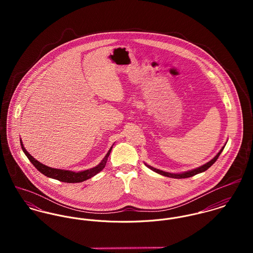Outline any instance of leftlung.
Listing matches in <instances>:
<instances>
[{
    "label": "left lung",
    "instance_id": "1",
    "mask_svg": "<svg viewBox=\"0 0 253 253\" xmlns=\"http://www.w3.org/2000/svg\"><path fill=\"white\" fill-rule=\"evenodd\" d=\"M225 145L221 148V150L217 153L216 156H215L212 160H211V161H210V162H208L207 164H205V165H203V166H201V167H199V168H197V169H191V170H188V171H184V172H182V173H170V172H167V171H164V170H161V169H155V168H153V167H151V166L147 165L146 163H145V166H146L147 168H149L150 169H152L153 171H155V172H157V173H159V174H161V175L167 176V177L177 178V179H181V178H188V177L194 176V175H196V174H198V173L204 172V171H206L208 169H210V168H211V166L216 162V160L218 159V157L220 156L221 152L223 151V149H224Z\"/></svg>",
    "mask_w": 253,
    "mask_h": 253
}]
</instances>
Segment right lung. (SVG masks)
I'll return each instance as SVG.
<instances>
[{
	"mask_svg": "<svg viewBox=\"0 0 253 253\" xmlns=\"http://www.w3.org/2000/svg\"><path fill=\"white\" fill-rule=\"evenodd\" d=\"M20 145H21V148L24 152V154L27 156V158L29 159V161L32 163V165L36 168L37 169L42 173L43 175H45L46 177H49V178H53V179H56V180L62 181V182H66V183H80V182H83V181H85L86 179H89L91 177H93L94 175H96L98 172H100L106 166V163H107V160H108L109 155L111 153V150L113 148V145L112 147L109 149L106 156L103 158V160L94 168L92 169H86V170H83V171H79V172H76V171H71V170H66V169H52V168H49L47 166H44L42 165V163H40L39 161H37L35 158H33L27 151L26 149L24 148L23 143H22V140L20 139Z\"/></svg>",
	"mask_w": 253,
	"mask_h": 253,
	"instance_id": "right-lung-1",
	"label": "right lung"
}]
</instances>
